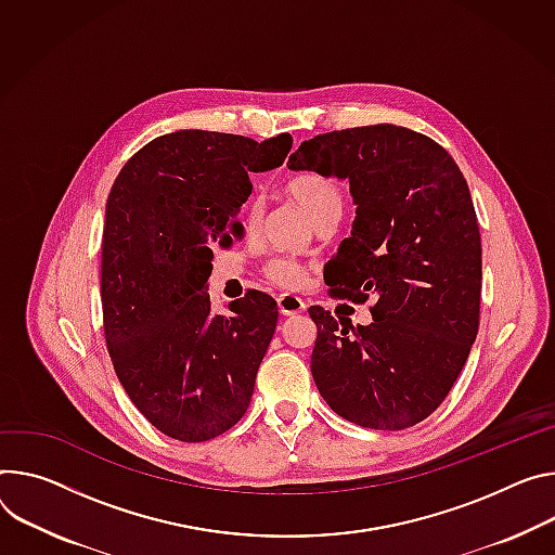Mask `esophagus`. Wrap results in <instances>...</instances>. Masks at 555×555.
I'll return each instance as SVG.
<instances>
[{
	"instance_id": "esophagus-1",
	"label": "esophagus",
	"mask_w": 555,
	"mask_h": 555,
	"mask_svg": "<svg viewBox=\"0 0 555 555\" xmlns=\"http://www.w3.org/2000/svg\"><path fill=\"white\" fill-rule=\"evenodd\" d=\"M276 304H279V312L283 314V317H294V314H304L306 312V300L300 298V296H296V294H281L279 298H276Z\"/></svg>"
}]
</instances>
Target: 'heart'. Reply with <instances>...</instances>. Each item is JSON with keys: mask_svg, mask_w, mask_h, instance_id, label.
Listing matches in <instances>:
<instances>
[{"mask_svg": "<svg viewBox=\"0 0 555 555\" xmlns=\"http://www.w3.org/2000/svg\"><path fill=\"white\" fill-rule=\"evenodd\" d=\"M287 194L296 201V206L304 210L312 221H319L327 215L343 212V190L336 183V179L321 175V172H304L296 175L287 181ZM263 217V206L259 201H251L245 208L243 221L247 230H257ZM263 274L268 281L285 287V289H298L308 281L306 266L292 259V257H274L266 263Z\"/></svg>", "mask_w": 555, "mask_h": 555, "instance_id": "b5f03b06", "label": "heart"}]
</instances>
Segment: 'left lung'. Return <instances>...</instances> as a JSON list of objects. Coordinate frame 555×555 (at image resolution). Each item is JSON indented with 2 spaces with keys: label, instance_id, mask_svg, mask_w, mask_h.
<instances>
[{
  "label": "left lung",
  "instance_id": "left-lung-1",
  "mask_svg": "<svg viewBox=\"0 0 555 555\" xmlns=\"http://www.w3.org/2000/svg\"><path fill=\"white\" fill-rule=\"evenodd\" d=\"M287 164L349 179L357 219L325 283L354 304L374 298L372 323L357 327L310 308L321 396L367 429L425 421L463 372L480 323V230L461 168L434 139L391 124L319 134Z\"/></svg>",
  "mask_w": 555,
  "mask_h": 555
}]
</instances>
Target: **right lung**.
I'll list each match as a JSON object with an SVG mask.
<instances>
[{
	"mask_svg": "<svg viewBox=\"0 0 555 555\" xmlns=\"http://www.w3.org/2000/svg\"><path fill=\"white\" fill-rule=\"evenodd\" d=\"M287 132L266 141L177 130L121 168L106 206L102 308L106 347L134 408L170 438L204 442L234 427L276 330V300L249 292L212 314V245L251 192L249 172L279 168ZM241 232V225L234 223Z\"/></svg>",
	"mask_w": 555,
	"mask_h": 555,
	"instance_id": "right-lung-1",
	"label": "right lung"
}]
</instances>
